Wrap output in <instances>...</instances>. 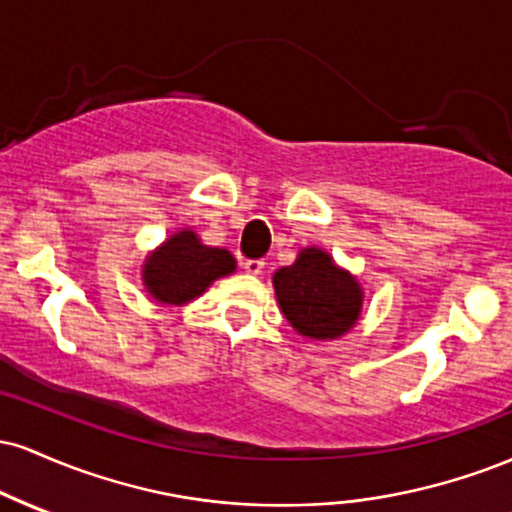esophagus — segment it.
Here are the masks:
<instances>
[{"label":"esophagus","instance_id":"esophagus-1","mask_svg":"<svg viewBox=\"0 0 512 512\" xmlns=\"http://www.w3.org/2000/svg\"><path fill=\"white\" fill-rule=\"evenodd\" d=\"M262 269H264V262L262 260H248V262H245V272L252 274V276L262 274Z\"/></svg>","mask_w":512,"mask_h":512}]
</instances>
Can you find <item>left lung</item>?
<instances>
[{
	"instance_id": "8db88e82",
	"label": "left lung",
	"mask_w": 512,
	"mask_h": 512,
	"mask_svg": "<svg viewBox=\"0 0 512 512\" xmlns=\"http://www.w3.org/2000/svg\"><path fill=\"white\" fill-rule=\"evenodd\" d=\"M272 284L279 310L305 339L332 342L361 320L363 289L358 279L315 245L298 252L289 267L276 269Z\"/></svg>"
}]
</instances>
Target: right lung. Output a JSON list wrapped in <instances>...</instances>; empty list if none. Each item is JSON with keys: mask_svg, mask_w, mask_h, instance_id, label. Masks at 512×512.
Returning a JSON list of instances; mask_svg holds the SVG:
<instances>
[{"mask_svg": "<svg viewBox=\"0 0 512 512\" xmlns=\"http://www.w3.org/2000/svg\"><path fill=\"white\" fill-rule=\"evenodd\" d=\"M236 272V257L226 248H211L192 228H180L146 255L142 284L161 305H187L221 276Z\"/></svg>", "mask_w": 512, "mask_h": 512, "instance_id": "add662e5", "label": "right lung"}]
</instances>
